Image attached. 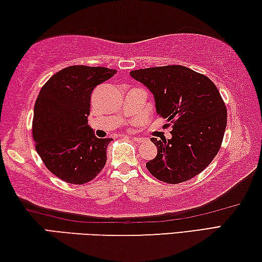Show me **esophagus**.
<instances>
[{
	"mask_svg": "<svg viewBox=\"0 0 262 262\" xmlns=\"http://www.w3.org/2000/svg\"><path fill=\"white\" fill-rule=\"evenodd\" d=\"M131 139H134L135 141H137V143H143L144 141V138H141V137H130Z\"/></svg>",
	"mask_w": 262,
	"mask_h": 262,
	"instance_id": "34e87169",
	"label": "esophagus"
}]
</instances>
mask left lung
Returning a JSON list of instances; mask_svg holds the SVG:
<instances>
[{
  "label": "left lung",
  "instance_id": "1",
  "mask_svg": "<svg viewBox=\"0 0 262 262\" xmlns=\"http://www.w3.org/2000/svg\"><path fill=\"white\" fill-rule=\"evenodd\" d=\"M153 94L157 114L173 123L170 139L152 138L158 154L146 167L154 178L177 184L200 174L216 157L228 111L211 80L181 65L131 71Z\"/></svg>",
  "mask_w": 262,
  "mask_h": 262
}]
</instances>
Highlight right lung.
<instances>
[{
    "mask_svg": "<svg viewBox=\"0 0 262 262\" xmlns=\"http://www.w3.org/2000/svg\"><path fill=\"white\" fill-rule=\"evenodd\" d=\"M116 72L70 66L55 73L40 89L33 111V140L46 168L62 181L87 183L105 165L111 138H97L87 118L94 88Z\"/></svg>",
    "mask_w": 262,
    "mask_h": 262,
    "instance_id": "add662e5",
    "label": "right lung"
}]
</instances>
